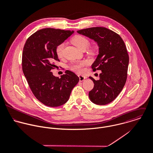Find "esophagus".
Instances as JSON below:
<instances>
[{
  "mask_svg": "<svg viewBox=\"0 0 153 153\" xmlns=\"http://www.w3.org/2000/svg\"><path fill=\"white\" fill-rule=\"evenodd\" d=\"M79 77L80 82H83L86 78V77H85L84 76H82V75H79Z\"/></svg>",
  "mask_w": 153,
  "mask_h": 153,
  "instance_id": "esophagus-1",
  "label": "esophagus"
}]
</instances>
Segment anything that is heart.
<instances>
[{
    "mask_svg": "<svg viewBox=\"0 0 153 153\" xmlns=\"http://www.w3.org/2000/svg\"><path fill=\"white\" fill-rule=\"evenodd\" d=\"M71 42L77 48L82 51H85L89 45V40L86 37L82 35H76L73 37L71 40ZM65 47V42H62L56 46L55 48V52L59 58L62 57ZM89 53L93 54L94 53V49L90 48L89 49ZM87 62L85 61L76 62L71 64L70 65V68L76 73H82L85 71V67L87 65Z\"/></svg>",
    "mask_w": 153,
    "mask_h": 153,
    "instance_id": "obj_1",
    "label": "heart"
}]
</instances>
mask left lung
I'll return each instance as SVG.
<instances>
[{"label":"left lung","mask_w":153,"mask_h":153,"mask_svg":"<svg viewBox=\"0 0 153 153\" xmlns=\"http://www.w3.org/2000/svg\"><path fill=\"white\" fill-rule=\"evenodd\" d=\"M77 33L94 39L99 46V54L92 68L102 72L98 80L89 77L94 83L89 99L97 105L109 104L117 98L126 82L129 58L125 42L119 34L102 27L82 29Z\"/></svg>","instance_id":"1"}]
</instances>
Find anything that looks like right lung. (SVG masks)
<instances>
[{"mask_svg": "<svg viewBox=\"0 0 153 153\" xmlns=\"http://www.w3.org/2000/svg\"><path fill=\"white\" fill-rule=\"evenodd\" d=\"M73 31L46 28L39 30L27 40L22 55V68L35 97L46 106L64 104L73 88L79 81L73 72L67 70L61 78L51 71L59 61L55 52L58 45L64 42Z\"/></svg>", "mask_w": 153, "mask_h": 153, "instance_id": "right-lung-1", "label": "right lung"}]
</instances>
